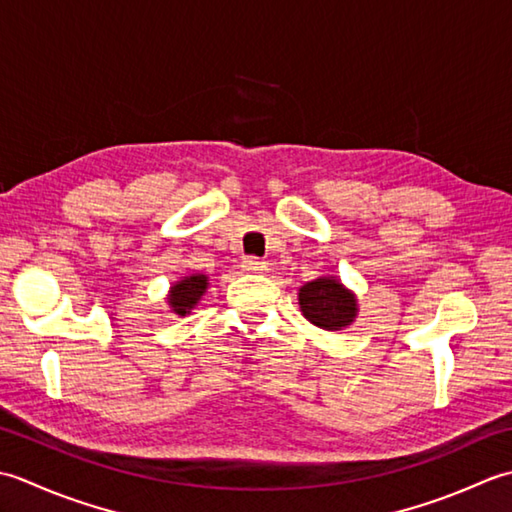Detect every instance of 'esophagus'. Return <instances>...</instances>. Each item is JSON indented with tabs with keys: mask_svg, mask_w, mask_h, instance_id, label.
Wrapping results in <instances>:
<instances>
[{
	"mask_svg": "<svg viewBox=\"0 0 512 512\" xmlns=\"http://www.w3.org/2000/svg\"><path fill=\"white\" fill-rule=\"evenodd\" d=\"M243 269H245V271H249V274H265V271H267V265L263 263V260H258V258H252V256H249V258H245V260H243Z\"/></svg>",
	"mask_w": 512,
	"mask_h": 512,
	"instance_id": "esophagus-1",
	"label": "esophagus"
}]
</instances>
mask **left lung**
I'll return each instance as SVG.
<instances>
[{
  "label": "left lung",
  "instance_id": "8db88e82",
  "mask_svg": "<svg viewBox=\"0 0 512 512\" xmlns=\"http://www.w3.org/2000/svg\"><path fill=\"white\" fill-rule=\"evenodd\" d=\"M298 305L311 325L342 331L358 318V296L338 276H320L298 289Z\"/></svg>",
  "mask_w": 512,
  "mask_h": 512
}]
</instances>
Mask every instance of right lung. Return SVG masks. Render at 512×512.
Instances as JSON below:
<instances>
[{
  "mask_svg": "<svg viewBox=\"0 0 512 512\" xmlns=\"http://www.w3.org/2000/svg\"><path fill=\"white\" fill-rule=\"evenodd\" d=\"M207 287H210V280H207L205 274L183 276L176 280V283H172L165 302H168L172 314L183 318L190 314V311L198 305V300L205 296Z\"/></svg>",
  "mask_w": 512,
  "mask_h": 512,
  "instance_id": "1",
  "label": "right lung"
}]
</instances>
